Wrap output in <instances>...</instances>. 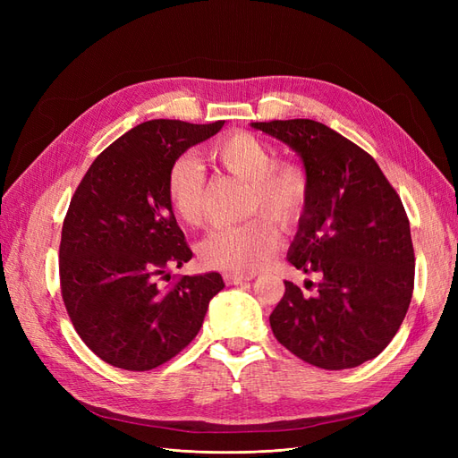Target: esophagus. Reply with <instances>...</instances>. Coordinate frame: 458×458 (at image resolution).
<instances>
[{
    "mask_svg": "<svg viewBox=\"0 0 458 458\" xmlns=\"http://www.w3.org/2000/svg\"><path fill=\"white\" fill-rule=\"evenodd\" d=\"M250 279H252L250 275H239V273H225V275H224V281H225V284H229V286L242 284V283L250 281Z\"/></svg>",
    "mask_w": 458,
    "mask_h": 458,
    "instance_id": "esophagus-1",
    "label": "esophagus"
}]
</instances>
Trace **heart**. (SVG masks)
Wrapping results in <instances>:
<instances>
[{
  "mask_svg": "<svg viewBox=\"0 0 458 458\" xmlns=\"http://www.w3.org/2000/svg\"><path fill=\"white\" fill-rule=\"evenodd\" d=\"M208 157L221 170L248 183L244 212L254 217L241 225L214 229L200 242V259L208 267L229 273L258 271L273 258L281 241L270 219L284 231H293L306 217L311 200L310 174L300 162L276 160L275 148L250 131L224 135L210 145ZM206 192L202 165L192 157H179L165 175V195L177 219L189 227H200L206 221Z\"/></svg>",
  "mask_w": 458,
  "mask_h": 458,
  "instance_id": "b5f03b06",
  "label": "heart"
}]
</instances>
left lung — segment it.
I'll list each match as a JSON object with an SVG mask.
<instances>
[{"mask_svg":"<svg viewBox=\"0 0 458 458\" xmlns=\"http://www.w3.org/2000/svg\"><path fill=\"white\" fill-rule=\"evenodd\" d=\"M303 160L311 200L288 261L321 273L308 298L290 281L269 315L275 338L313 367L353 369L374 359L407 315L414 288L409 217L367 150L321 122H254Z\"/></svg>","mask_w":458,"mask_h":458,"instance_id":"8db88e82","label":"left lung"}]
</instances>
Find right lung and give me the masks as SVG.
<instances>
[{
	"mask_svg": "<svg viewBox=\"0 0 458 458\" xmlns=\"http://www.w3.org/2000/svg\"><path fill=\"white\" fill-rule=\"evenodd\" d=\"M224 123L143 122L93 160L74 192L59 246L61 294L80 338L108 365L143 372L170 361L225 286L219 273L158 284L192 258L165 175Z\"/></svg>",
	"mask_w": 458,
	"mask_h": 458,
	"instance_id": "1",
	"label": "right lung"
}]
</instances>
